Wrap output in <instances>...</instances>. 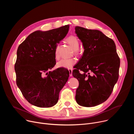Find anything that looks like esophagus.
Wrapping results in <instances>:
<instances>
[{
	"mask_svg": "<svg viewBox=\"0 0 134 134\" xmlns=\"http://www.w3.org/2000/svg\"><path fill=\"white\" fill-rule=\"evenodd\" d=\"M69 76H70V77H71V76H72V70L70 69H69Z\"/></svg>",
	"mask_w": 134,
	"mask_h": 134,
	"instance_id": "1",
	"label": "esophagus"
}]
</instances>
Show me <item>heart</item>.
<instances>
[{
  "label": "heart",
  "mask_w": 134,
  "mask_h": 134,
  "mask_svg": "<svg viewBox=\"0 0 134 134\" xmlns=\"http://www.w3.org/2000/svg\"><path fill=\"white\" fill-rule=\"evenodd\" d=\"M66 42L74 49L75 54H79L80 53L79 48L80 47V42L77 37L75 36L71 35L66 39ZM54 57L56 59L60 58L59 54V46H57L54 50ZM76 63V60L74 58L63 59L57 63V66L58 67H63L67 69L71 68Z\"/></svg>",
  "instance_id": "heart-1"
}]
</instances>
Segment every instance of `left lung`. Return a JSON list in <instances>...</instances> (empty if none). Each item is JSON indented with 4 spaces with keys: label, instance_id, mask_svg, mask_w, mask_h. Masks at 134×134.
I'll list each match as a JSON object with an SVG mask.
<instances>
[{
    "label": "left lung",
    "instance_id": "obj_1",
    "mask_svg": "<svg viewBox=\"0 0 134 134\" xmlns=\"http://www.w3.org/2000/svg\"><path fill=\"white\" fill-rule=\"evenodd\" d=\"M75 33L84 49L72 71L79 81L76 101L83 107H94L111 95L118 80L120 59L114 41L102 32L76 26Z\"/></svg>",
    "mask_w": 134,
    "mask_h": 134
}]
</instances>
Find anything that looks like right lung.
Listing matches in <instances>:
<instances>
[{"label": "right lung", "instance_id": "add662e5", "mask_svg": "<svg viewBox=\"0 0 134 134\" xmlns=\"http://www.w3.org/2000/svg\"><path fill=\"white\" fill-rule=\"evenodd\" d=\"M69 25L47 31H36L18 46L15 64L16 84L31 104L41 108L54 105L68 81L65 68L50 71L55 65L54 50L69 31Z\"/></svg>", "mask_w": 134, "mask_h": 134}]
</instances>
